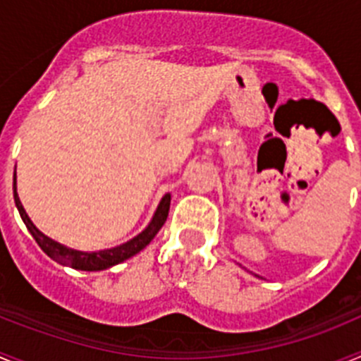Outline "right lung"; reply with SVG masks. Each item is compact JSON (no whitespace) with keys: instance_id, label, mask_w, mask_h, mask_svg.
Instances as JSON below:
<instances>
[{"instance_id":"1","label":"right lung","mask_w":361,"mask_h":361,"mask_svg":"<svg viewBox=\"0 0 361 361\" xmlns=\"http://www.w3.org/2000/svg\"><path fill=\"white\" fill-rule=\"evenodd\" d=\"M14 200H16V206H18L19 209V215H21V219H23L27 229L32 233V237L36 238V242L39 244L41 250L49 255L50 258H54L56 262L63 264V266L73 267V269L101 271V269H108V267L116 266V264L124 262L126 258L133 257V255H137L141 250H145L146 245L153 240V237L157 235L159 229L164 226L166 219H168L171 195L170 193H166V195L162 197L161 204H159L157 212H155V215H153L148 228H146L142 233H139L135 238H132V240L126 242V244L123 245L111 247V250L95 251V253H85V251L70 250V247H66V245L59 244V242L52 240V238H49L47 235H43L36 226L32 224V220L28 219L27 212H25L23 204H21V200H19L18 191H16V171H14Z\"/></svg>"}]
</instances>
